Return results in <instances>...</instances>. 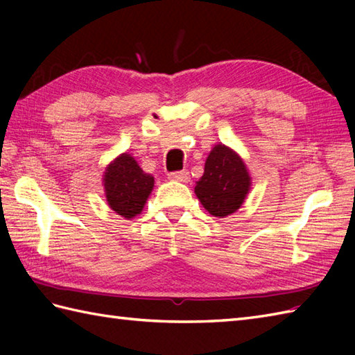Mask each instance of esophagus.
Wrapping results in <instances>:
<instances>
[{
  "mask_svg": "<svg viewBox=\"0 0 355 355\" xmlns=\"http://www.w3.org/2000/svg\"><path fill=\"white\" fill-rule=\"evenodd\" d=\"M169 180H173V182H182V183H187L191 180L189 177V172L186 169L184 171H175V172H171L169 173Z\"/></svg>",
  "mask_w": 355,
  "mask_h": 355,
  "instance_id": "34e87169",
  "label": "esophagus"
}]
</instances>
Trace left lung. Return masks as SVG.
Segmentation results:
<instances>
[{
	"instance_id": "8db88e82",
	"label": "left lung",
	"mask_w": 355,
	"mask_h": 355,
	"mask_svg": "<svg viewBox=\"0 0 355 355\" xmlns=\"http://www.w3.org/2000/svg\"><path fill=\"white\" fill-rule=\"evenodd\" d=\"M250 184L243 158L220 143L206 158L205 173L195 186V193L210 215L225 218L241 207Z\"/></svg>"
}]
</instances>
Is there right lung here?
Listing matches in <instances>:
<instances>
[{
	"instance_id": "obj_1",
	"label": "right lung",
	"mask_w": 355,
	"mask_h": 355,
	"mask_svg": "<svg viewBox=\"0 0 355 355\" xmlns=\"http://www.w3.org/2000/svg\"><path fill=\"white\" fill-rule=\"evenodd\" d=\"M105 195L117 215L131 220L139 215L153 192L154 177L145 173L130 154H120L112 160L103 175Z\"/></svg>"
}]
</instances>
